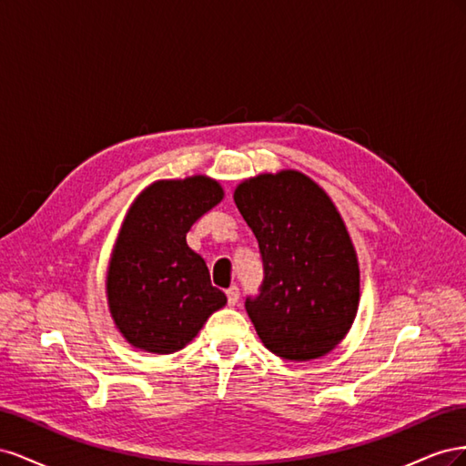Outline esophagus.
I'll return each mask as SVG.
<instances>
[{"mask_svg": "<svg viewBox=\"0 0 466 466\" xmlns=\"http://www.w3.org/2000/svg\"><path fill=\"white\" fill-rule=\"evenodd\" d=\"M228 303L233 307V305H237V301H238V288L237 286H231L228 291Z\"/></svg>", "mask_w": 466, "mask_h": 466, "instance_id": "34e87169", "label": "esophagus"}]
</instances>
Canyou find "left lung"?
I'll return each instance as SVG.
<instances>
[{
    "instance_id": "8db88e82",
    "label": "left lung",
    "mask_w": 466,
    "mask_h": 466,
    "mask_svg": "<svg viewBox=\"0 0 466 466\" xmlns=\"http://www.w3.org/2000/svg\"><path fill=\"white\" fill-rule=\"evenodd\" d=\"M233 198L262 257L260 293L245 301L262 344L289 361L327 356L360 303L356 248L336 206L291 168L243 180Z\"/></svg>"
}]
</instances>
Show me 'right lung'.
Returning a JSON list of instances; mask_svg holds the SVG:
<instances>
[{
  "label": "right lung",
  "instance_id": "obj_1",
  "mask_svg": "<svg viewBox=\"0 0 466 466\" xmlns=\"http://www.w3.org/2000/svg\"><path fill=\"white\" fill-rule=\"evenodd\" d=\"M221 200L218 180L194 175L153 182L130 206L110 255L106 299L134 348L173 354L228 303L211 286L204 258L187 245L194 221Z\"/></svg>",
  "mask_w": 466,
  "mask_h": 466
}]
</instances>
